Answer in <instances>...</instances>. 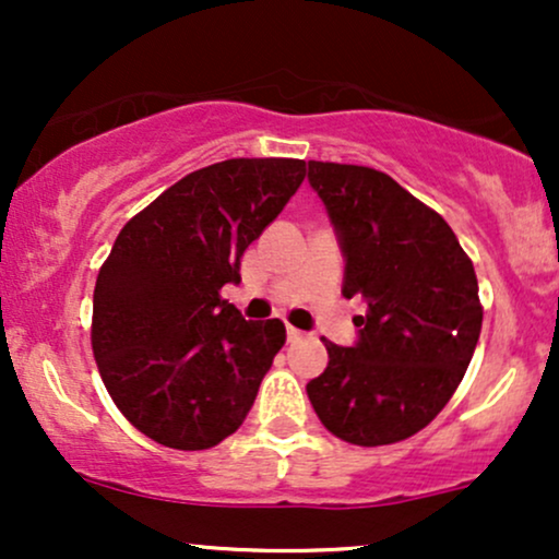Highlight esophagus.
Returning <instances> with one entry per match:
<instances>
[{
	"instance_id": "obj_1",
	"label": "esophagus",
	"mask_w": 559,
	"mask_h": 559,
	"mask_svg": "<svg viewBox=\"0 0 559 559\" xmlns=\"http://www.w3.org/2000/svg\"><path fill=\"white\" fill-rule=\"evenodd\" d=\"M286 336H288V342H299V338L305 336V333H301L299 329H294V325H288V329H286Z\"/></svg>"
}]
</instances>
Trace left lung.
Listing matches in <instances>:
<instances>
[{
  "mask_svg": "<svg viewBox=\"0 0 559 559\" xmlns=\"http://www.w3.org/2000/svg\"><path fill=\"white\" fill-rule=\"evenodd\" d=\"M344 254L346 299L360 297L357 342H325L329 368L307 383L320 423L357 447L426 428L452 400L480 336L473 262L454 230L386 173L307 163Z\"/></svg>",
  "mask_w": 559,
  "mask_h": 559,
  "instance_id": "obj_1",
  "label": "left lung"
}]
</instances>
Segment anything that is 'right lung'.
<instances>
[{
	"label": "right lung",
	"mask_w": 559,
	"mask_h": 559,
	"mask_svg": "<svg viewBox=\"0 0 559 559\" xmlns=\"http://www.w3.org/2000/svg\"><path fill=\"white\" fill-rule=\"evenodd\" d=\"M305 159L236 157L189 173L126 223L94 286L102 381L141 433L210 449L241 426L286 342L278 318L221 297L243 249L305 181Z\"/></svg>",
	"instance_id": "1"
}]
</instances>
